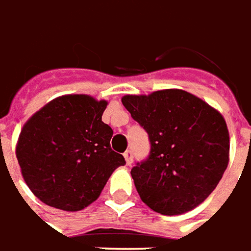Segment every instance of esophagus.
I'll list each match as a JSON object with an SVG mask.
<instances>
[{
	"label": "esophagus",
	"mask_w": 251,
	"mask_h": 251,
	"mask_svg": "<svg viewBox=\"0 0 251 251\" xmlns=\"http://www.w3.org/2000/svg\"><path fill=\"white\" fill-rule=\"evenodd\" d=\"M124 158H126V162H127V165H131V163H132V161H134V155H132V151H131V150L126 151V152H124Z\"/></svg>",
	"instance_id": "esophagus-1"
}]
</instances>
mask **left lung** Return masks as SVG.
<instances>
[{"instance_id":"8db88e82","label":"left lung","mask_w":251,"mask_h":251,"mask_svg":"<svg viewBox=\"0 0 251 251\" xmlns=\"http://www.w3.org/2000/svg\"><path fill=\"white\" fill-rule=\"evenodd\" d=\"M122 102L151 143L149 158L131 170L142 201L169 216L201 204L230 159V134L222 113L181 89L127 94Z\"/></svg>"}]
</instances>
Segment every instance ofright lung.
<instances>
[{
  "label": "right lung",
  "mask_w": 251,
  "mask_h": 251,
  "mask_svg": "<svg viewBox=\"0 0 251 251\" xmlns=\"http://www.w3.org/2000/svg\"><path fill=\"white\" fill-rule=\"evenodd\" d=\"M108 101L66 94L33 113L21 128L16 157L23 178L44 204L75 212L96 201L124 157L111 149L101 120Z\"/></svg>",
  "instance_id": "add662e5"
}]
</instances>
